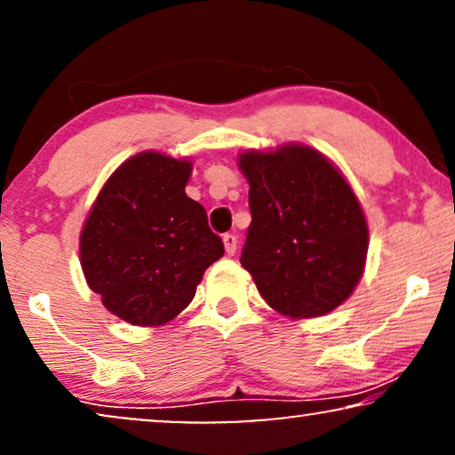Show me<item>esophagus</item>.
<instances>
[{
  "label": "esophagus",
  "instance_id": "esophagus-1",
  "mask_svg": "<svg viewBox=\"0 0 455 455\" xmlns=\"http://www.w3.org/2000/svg\"><path fill=\"white\" fill-rule=\"evenodd\" d=\"M223 246H226L228 254H234L235 246H238V238H235L234 234H226V235H223Z\"/></svg>",
  "mask_w": 455,
  "mask_h": 455
}]
</instances>
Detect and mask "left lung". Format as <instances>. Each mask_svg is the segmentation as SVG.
Listing matches in <instances>:
<instances>
[{
  "instance_id": "1",
  "label": "left lung",
  "mask_w": 455,
  "mask_h": 455,
  "mask_svg": "<svg viewBox=\"0 0 455 455\" xmlns=\"http://www.w3.org/2000/svg\"><path fill=\"white\" fill-rule=\"evenodd\" d=\"M251 226L240 263L267 304L294 319L327 315L356 288L369 228L344 176L315 148L244 153Z\"/></svg>"
}]
</instances>
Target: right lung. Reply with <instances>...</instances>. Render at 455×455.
Here are the masks:
<instances>
[{
  "label": "right lung",
  "instance_id": "add662e5",
  "mask_svg": "<svg viewBox=\"0 0 455 455\" xmlns=\"http://www.w3.org/2000/svg\"><path fill=\"white\" fill-rule=\"evenodd\" d=\"M188 161L128 159L99 192L80 235V263L105 308L132 325H164L195 298L223 242L186 196Z\"/></svg>",
  "mask_w": 455,
  "mask_h": 455
}]
</instances>
